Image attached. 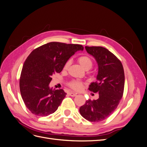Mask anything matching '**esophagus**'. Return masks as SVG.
<instances>
[{
	"label": "esophagus",
	"instance_id": "1",
	"mask_svg": "<svg viewBox=\"0 0 147 147\" xmlns=\"http://www.w3.org/2000/svg\"><path fill=\"white\" fill-rule=\"evenodd\" d=\"M69 94L72 97H74V96H76V94H75V93H74V92H69Z\"/></svg>",
	"mask_w": 147,
	"mask_h": 147
}]
</instances>
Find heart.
<instances>
[{
  "mask_svg": "<svg viewBox=\"0 0 147 147\" xmlns=\"http://www.w3.org/2000/svg\"><path fill=\"white\" fill-rule=\"evenodd\" d=\"M78 61L83 67L86 70L90 69L92 66L93 62L90 56L88 55H82L78 57ZM70 65V61H67L64 65V70H66ZM67 85L74 90L80 91L83 87V83L78 80H72L67 83Z\"/></svg>",
  "mask_w": 147,
  "mask_h": 147,
  "instance_id": "1",
  "label": "heart"
}]
</instances>
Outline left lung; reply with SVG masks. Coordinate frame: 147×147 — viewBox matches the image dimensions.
Listing matches in <instances>:
<instances>
[{"mask_svg":"<svg viewBox=\"0 0 147 147\" xmlns=\"http://www.w3.org/2000/svg\"><path fill=\"white\" fill-rule=\"evenodd\" d=\"M89 54L94 57L99 66L97 81L89 90L99 92L97 100H87L80 108L82 116L91 122H99L107 118L117 108L124 92V72L118 57L102 47H85Z\"/></svg>","mask_w":147,"mask_h":147,"instance_id":"8db88e82","label":"left lung"}]
</instances>
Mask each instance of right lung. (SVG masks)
Segmentation results:
<instances>
[{"label": "right lung", "instance_id": "1", "mask_svg": "<svg viewBox=\"0 0 147 147\" xmlns=\"http://www.w3.org/2000/svg\"><path fill=\"white\" fill-rule=\"evenodd\" d=\"M83 50L82 45L53 42L30 53L21 70L20 89L24 104L31 113L45 117L56 112L66 93L62 89L49 87L52 75L60 73L70 57Z\"/></svg>", "mask_w": 147, "mask_h": 147}]
</instances>
